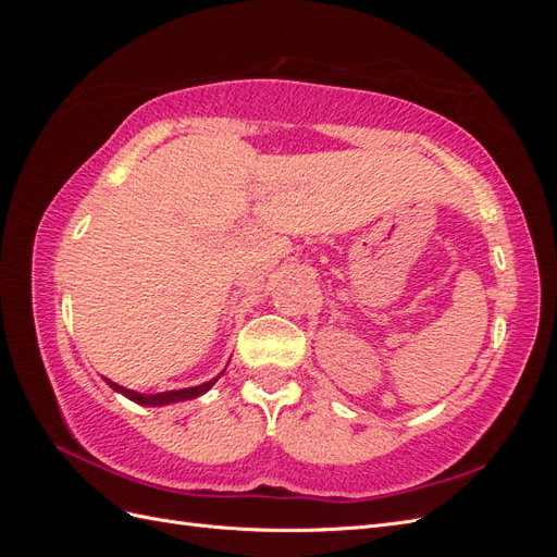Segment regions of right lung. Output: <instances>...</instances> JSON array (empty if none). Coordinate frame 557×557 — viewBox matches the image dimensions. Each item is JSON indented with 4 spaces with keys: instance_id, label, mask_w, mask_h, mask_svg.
<instances>
[{
    "instance_id": "right-lung-1",
    "label": "right lung",
    "mask_w": 557,
    "mask_h": 557,
    "mask_svg": "<svg viewBox=\"0 0 557 557\" xmlns=\"http://www.w3.org/2000/svg\"><path fill=\"white\" fill-rule=\"evenodd\" d=\"M225 374V369L221 374H218L215 379L207 381V383H199V385H193V387H181V391H166V393H156V395H146V393H137V391H129V387L125 385H117L113 383L111 379H104L109 383V387H113L115 393L125 395L127 399L141 404V407H166V404H176V401H185V399H195V397H201L205 393H209L213 383L221 379Z\"/></svg>"
}]
</instances>
